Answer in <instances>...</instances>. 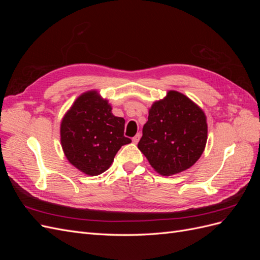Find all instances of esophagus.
<instances>
[{"label":"esophagus","instance_id":"obj_1","mask_svg":"<svg viewBox=\"0 0 260 260\" xmlns=\"http://www.w3.org/2000/svg\"><path fill=\"white\" fill-rule=\"evenodd\" d=\"M140 138H141V135L140 133H137V135L132 138V141H133V143H138L139 142V140H140Z\"/></svg>","mask_w":260,"mask_h":260}]
</instances>
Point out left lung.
I'll list each match as a JSON object with an SVG mask.
<instances>
[{"mask_svg": "<svg viewBox=\"0 0 260 260\" xmlns=\"http://www.w3.org/2000/svg\"><path fill=\"white\" fill-rule=\"evenodd\" d=\"M206 141L205 114L183 94L169 91L149 109L138 147L158 174L171 176L193 166Z\"/></svg>", "mask_w": 260, "mask_h": 260, "instance_id": "8db88e82", "label": "left lung"}]
</instances>
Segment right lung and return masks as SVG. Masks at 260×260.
I'll return each mask as SVG.
<instances>
[{
  "mask_svg": "<svg viewBox=\"0 0 260 260\" xmlns=\"http://www.w3.org/2000/svg\"><path fill=\"white\" fill-rule=\"evenodd\" d=\"M124 119L112 114L95 91L78 98L60 124V142L67 159L89 176L111 166L119 148L131 140L123 136Z\"/></svg>",
  "mask_w": 260,
  "mask_h": 260,
  "instance_id": "right-lung-1",
  "label": "right lung"
}]
</instances>
